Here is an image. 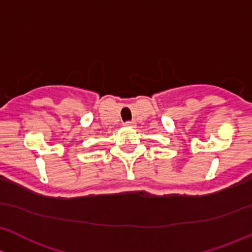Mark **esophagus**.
Wrapping results in <instances>:
<instances>
[{"label":"esophagus","mask_w":252,"mask_h":252,"mask_svg":"<svg viewBox=\"0 0 252 252\" xmlns=\"http://www.w3.org/2000/svg\"><path fill=\"white\" fill-rule=\"evenodd\" d=\"M124 126H126V127H132V126H133V123H132V121H126V123L124 124Z\"/></svg>","instance_id":"1"}]
</instances>
